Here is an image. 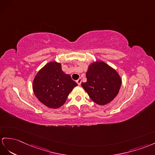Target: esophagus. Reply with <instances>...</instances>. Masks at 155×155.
<instances>
[{
  "mask_svg": "<svg viewBox=\"0 0 155 155\" xmlns=\"http://www.w3.org/2000/svg\"><path fill=\"white\" fill-rule=\"evenodd\" d=\"M76 82H77V84H78L79 85H80L81 84V78H79L78 80H76Z\"/></svg>",
  "mask_w": 155,
  "mask_h": 155,
  "instance_id": "34e87169",
  "label": "esophagus"
}]
</instances>
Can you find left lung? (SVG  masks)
<instances>
[{"label": "left lung", "instance_id": "obj_1", "mask_svg": "<svg viewBox=\"0 0 155 155\" xmlns=\"http://www.w3.org/2000/svg\"><path fill=\"white\" fill-rule=\"evenodd\" d=\"M87 82L81 86L93 101L99 105L107 104L118 95L122 80L118 74L102 61L91 64L86 73Z\"/></svg>", "mask_w": 155, "mask_h": 155}]
</instances>
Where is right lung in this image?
<instances>
[{"mask_svg": "<svg viewBox=\"0 0 155 155\" xmlns=\"http://www.w3.org/2000/svg\"><path fill=\"white\" fill-rule=\"evenodd\" d=\"M77 85L69 74L64 73L60 63L51 62L37 73L33 89L37 99L45 106L58 108L65 103L70 93Z\"/></svg>", "mask_w": 155, "mask_h": 155, "instance_id": "add662e5", "label": "right lung"}]
</instances>
